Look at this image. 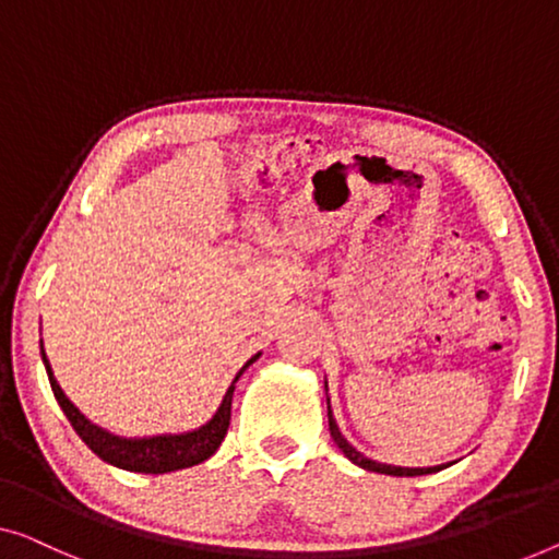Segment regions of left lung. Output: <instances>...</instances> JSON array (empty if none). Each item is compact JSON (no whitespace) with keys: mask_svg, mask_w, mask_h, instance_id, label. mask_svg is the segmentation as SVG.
Listing matches in <instances>:
<instances>
[{"mask_svg":"<svg viewBox=\"0 0 559 559\" xmlns=\"http://www.w3.org/2000/svg\"><path fill=\"white\" fill-rule=\"evenodd\" d=\"M328 420H330V436H333V441L337 443V449L343 451V454L353 461V464H358L360 468H368V472H378V474H391V476H420V474H431V472H439L441 466H431V468H403V466H388V464H378L373 459H366L360 454V451H355L350 443L343 439V433H340V428L333 418V408H330V399H328Z\"/></svg>","mask_w":559,"mask_h":559,"instance_id":"8db88e82","label":"left lung"}]
</instances>
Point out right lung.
<instances>
[{"instance_id":"add662e5","label":"right lung","mask_w":559,"mask_h":559,"mask_svg":"<svg viewBox=\"0 0 559 559\" xmlns=\"http://www.w3.org/2000/svg\"><path fill=\"white\" fill-rule=\"evenodd\" d=\"M257 358H260V353H257L252 360H247V366L239 370L237 378H234V383H237L239 376L245 373ZM43 360H45L47 376H50L55 399H58L60 408L64 411V416H68L80 439L87 443V449H91L93 454H98L103 461H108L112 466L126 468V472L166 474V472H176V468L197 466L222 447L224 436L229 431L234 383L229 385V391H226L222 406L214 414V418L209 420L206 426L197 428V431H189L181 436H153V439H120V436H112L108 431H103V428L93 426L91 420L72 406L70 399L62 393V388L52 376L50 362L45 358V350H43Z\"/></svg>"}]
</instances>
